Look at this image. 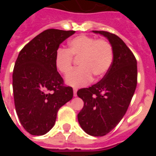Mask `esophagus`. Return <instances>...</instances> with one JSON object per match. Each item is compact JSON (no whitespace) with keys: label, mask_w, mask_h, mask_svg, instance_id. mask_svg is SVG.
Masks as SVG:
<instances>
[{"label":"esophagus","mask_w":156,"mask_h":156,"mask_svg":"<svg viewBox=\"0 0 156 156\" xmlns=\"http://www.w3.org/2000/svg\"><path fill=\"white\" fill-rule=\"evenodd\" d=\"M77 91H78L77 88H73V96H74V97L77 96Z\"/></svg>","instance_id":"esophagus-1"}]
</instances>
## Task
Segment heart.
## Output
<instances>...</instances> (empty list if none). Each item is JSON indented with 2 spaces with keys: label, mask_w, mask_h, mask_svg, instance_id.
<instances>
[{
  "label": "heart",
  "mask_w": 156,
  "mask_h": 156,
  "mask_svg": "<svg viewBox=\"0 0 156 156\" xmlns=\"http://www.w3.org/2000/svg\"><path fill=\"white\" fill-rule=\"evenodd\" d=\"M68 49L59 48L55 54V66L62 74L71 70L73 57L78 58L79 68L70 72L65 78L72 87H81L104 78L111 67L113 49L105 39H97L90 36L78 35L68 41Z\"/></svg>",
  "instance_id": "heart-1"
}]
</instances>
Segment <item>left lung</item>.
Masks as SVG:
<instances>
[{"instance_id": "left-lung-1", "label": "left lung", "mask_w": 156, "mask_h": 156, "mask_svg": "<svg viewBox=\"0 0 156 156\" xmlns=\"http://www.w3.org/2000/svg\"><path fill=\"white\" fill-rule=\"evenodd\" d=\"M92 32L108 39L113 62L103 79L77 93L84 103L78 120L88 134L104 136L115 129L127 111L137 85V62L118 36L105 31Z\"/></svg>"}]
</instances>
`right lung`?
Instances as JSON below:
<instances>
[{"instance_id":"obj_1","label":"right lung","mask_w":156,"mask_h":156,"mask_svg":"<svg viewBox=\"0 0 156 156\" xmlns=\"http://www.w3.org/2000/svg\"><path fill=\"white\" fill-rule=\"evenodd\" d=\"M75 31L48 29L29 41L16 61L12 87L21 124L32 135H43L54 126L59 108L73 91L63 85L55 66V54Z\"/></svg>"}]
</instances>
